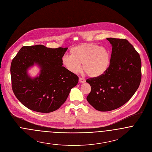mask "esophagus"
Listing matches in <instances>:
<instances>
[{
	"mask_svg": "<svg viewBox=\"0 0 152 152\" xmlns=\"http://www.w3.org/2000/svg\"><path fill=\"white\" fill-rule=\"evenodd\" d=\"M79 82L80 83H84L85 82H86V80H84V79H83V78H79Z\"/></svg>",
	"mask_w": 152,
	"mask_h": 152,
	"instance_id": "1",
	"label": "esophagus"
}]
</instances>
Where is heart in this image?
<instances>
[{
    "instance_id": "heart-1",
    "label": "heart",
    "mask_w": 152,
    "mask_h": 152,
    "mask_svg": "<svg viewBox=\"0 0 152 152\" xmlns=\"http://www.w3.org/2000/svg\"><path fill=\"white\" fill-rule=\"evenodd\" d=\"M70 56L62 58V64L71 73L77 74L81 69L91 78L103 75L110 63L111 55L108 48L93 43H84L70 49Z\"/></svg>"
}]
</instances>
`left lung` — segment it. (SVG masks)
<instances>
[{
    "mask_svg": "<svg viewBox=\"0 0 152 152\" xmlns=\"http://www.w3.org/2000/svg\"><path fill=\"white\" fill-rule=\"evenodd\" d=\"M107 39L112 46L108 69L101 77L86 80L91 87L87 101L101 112L118 108L129 101L142 77L140 57L133 46L126 39Z\"/></svg>",
    "mask_w": 152,
    "mask_h": 152,
    "instance_id": "obj_1",
    "label": "left lung"
}]
</instances>
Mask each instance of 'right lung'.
Wrapping results in <instances>:
<instances>
[{"instance_id":"obj_1","label":"right lung","mask_w":152,"mask_h":152,"mask_svg":"<svg viewBox=\"0 0 152 152\" xmlns=\"http://www.w3.org/2000/svg\"><path fill=\"white\" fill-rule=\"evenodd\" d=\"M68 48H50L43 45L23 46L10 66L13 91L22 104L29 109L50 113L59 108L78 77L62 66ZM34 64L41 68L39 75L32 79L27 69Z\"/></svg>"}]
</instances>
